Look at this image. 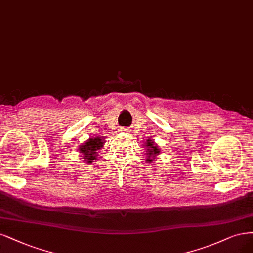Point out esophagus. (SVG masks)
I'll return each instance as SVG.
<instances>
[{
  "label": "esophagus",
  "mask_w": 253,
  "mask_h": 253,
  "mask_svg": "<svg viewBox=\"0 0 253 253\" xmlns=\"http://www.w3.org/2000/svg\"><path fill=\"white\" fill-rule=\"evenodd\" d=\"M121 132H124V133H126V134H130V133H132L127 127H125V128L121 129Z\"/></svg>",
  "instance_id": "esophagus-1"
}]
</instances>
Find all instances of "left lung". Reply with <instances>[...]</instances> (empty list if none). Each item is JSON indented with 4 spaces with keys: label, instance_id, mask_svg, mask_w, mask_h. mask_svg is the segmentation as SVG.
I'll return each instance as SVG.
<instances>
[{
    "label": "left lung",
    "instance_id": "8db88e82",
    "mask_svg": "<svg viewBox=\"0 0 253 253\" xmlns=\"http://www.w3.org/2000/svg\"><path fill=\"white\" fill-rule=\"evenodd\" d=\"M145 144H146L145 145L146 146V150H149V151H147V153H146L147 154L146 161L147 162H152L155 159V156L158 155L160 153V150L154 144V142L152 140H150V139L146 141Z\"/></svg>",
    "mask_w": 253,
    "mask_h": 253
}]
</instances>
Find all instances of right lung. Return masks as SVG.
<instances>
[{"label":"right lung","instance_id":"1","mask_svg":"<svg viewBox=\"0 0 253 253\" xmlns=\"http://www.w3.org/2000/svg\"><path fill=\"white\" fill-rule=\"evenodd\" d=\"M103 145V139L101 137H95L90 138L88 141L83 144L80 147L81 153H83V158L86 162H92L93 160H96V154L99 149H101Z\"/></svg>","mask_w":253,"mask_h":253}]
</instances>
